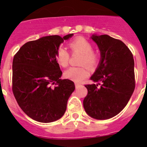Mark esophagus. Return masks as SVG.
Returning a JSON list of instances; mask_svg holds the SVG:
<instances>
[{
    "label": "esophagus",
    "mask_w": 147,
    "mask_h": 147,
    "mask_svg": "<svg viewBox=\"0 0 147 147\" xmlns=\"http://www.w3.org/2000/svg\"><path fill=\"white\" fill-rule=\"evenodd\" d=\"M80 86H81L80 84H78V83H75V87H76L77 89L79 88V87H80Z\"/></svg>",
    "instance_id": "1"
}]
</instances>
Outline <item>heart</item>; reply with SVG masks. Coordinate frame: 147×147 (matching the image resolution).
I'll use <instances>...</instances> for the list:
<instances>
[{
  "label": "heart",
  "instance_id": "b5f03b06",
  "mask_svg": "<svg viewBox=\"0 0 147 147\" xmlns=\"http://www.w3.org/2000/svg\"><path fill=\"white\" fill-rule=\"evenodd\" d=\"M68 46L72 53H79L82 54L80 62L81 65H86L90 69H92L98 65L100 56L92 50V44L84 38L77 37L69 42ZM55 60L60 66L66 67L69 64V52L65 47L60 46L56 51ZM86 67L82 66L79 67H69L65 72V77L73 82H82L89 75V70Z\"/></svg>",
  "mask_w": 147,
  "mask_h": 147
}]
</instances>
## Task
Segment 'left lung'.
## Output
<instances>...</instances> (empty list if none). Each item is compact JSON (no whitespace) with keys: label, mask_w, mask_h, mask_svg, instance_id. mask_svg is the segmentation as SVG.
I'll return each mask as SVG.
<instances>
[{"label":"left lung","mask_w":147,"mask_h":147,"mask_svg":"<svg viewBox=\"0 0 147 147\" xmlns=\"http://www.w3.org/2000/svg\"><path fill=\"white\" fill-rule=\"evenodd\" d=\"M100 51V64L90 79L98 84H86L87 94L83 106L87 115L96 119L116 116L128 103L135 88L134 61L127 46L107 35H92Z\"/></svg>","instance_id":"left-lung-1"}]
</instances>
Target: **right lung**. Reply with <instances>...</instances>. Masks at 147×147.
<instances>
[{"mask_svg": "<svg viewBox=\"0 0 147 147\" xmlns=\"http://www.w3.org/2000/svg\"><path fill=\"white\" fill-rule=\"evenodd\" d=\"M71 33L42 37L24 44L13 60L12 90L16 101L29 117L43 123L61 118L75 89L63 74L55 60L57 48Z\"/></svg>", "mask_w": 147, "mask_h": 147, "instance_id": "obj_1", "label": "right lung"}]
</instances>
